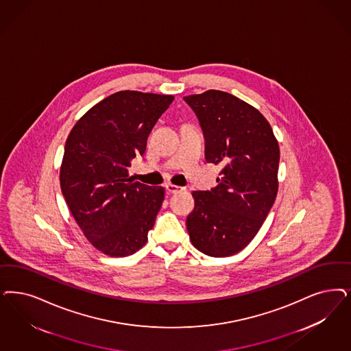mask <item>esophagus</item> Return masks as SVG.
Here are the masks:
<instances>
[{
    "mask_svg": "<svg viewBox=\"0 0 351 351\" xmlns=\"http://www.w3.org/2000/svg\"><path fill=\"white\" fill-rule=\"evenodd\" d=\"M166 191L169 193H178V192H182V186H178V185H173V184H166Z\"/></svg>",
    "mask_w": 351,
    "mask_h": 351,
    "instance_id": "obj_1",
    "label": "esophagus"
}]
</instances>
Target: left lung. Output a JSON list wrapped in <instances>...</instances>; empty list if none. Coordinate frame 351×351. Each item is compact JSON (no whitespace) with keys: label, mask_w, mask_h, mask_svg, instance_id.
<instances>
[{"label":"left lung","mask_w":351,"mask_h":351,"mask_svg":"<svg viewBox=\"0 0 351 351\" xmlns=\"http://www.w3.org/2000/svg\"><path fill=\"white\" fill-rule=\"evenodd\" d=\"M184 99L201 123L206 160L223 166L215 188L192 193L189 239L204 254L234 255L254 239L276 199L278 140L259 110L230 93L210 89Z\"/></svg>","instance_id":"1"}]
</instances>
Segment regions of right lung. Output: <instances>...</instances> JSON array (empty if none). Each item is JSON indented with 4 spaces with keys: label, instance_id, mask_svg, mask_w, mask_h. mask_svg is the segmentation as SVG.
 <instances>
[{
    "label": "right lung",
    "instance_id": "1",
    "mask_svg": "<svg viewBox=\"0 0 351 351\" xmlns=\"http://www.w3.org/2000/svg\"><path fill=\"white\" fill-rule=\"evenodd\" d=\"M173 96L121 90L76 121L60 169L63 197L86 240L109 256L138 252L153 228L165 188L133 182L131 159Z\"/></svg>",
    "mask_w": 351,
    "mask_h": 351
}]
</instances>
